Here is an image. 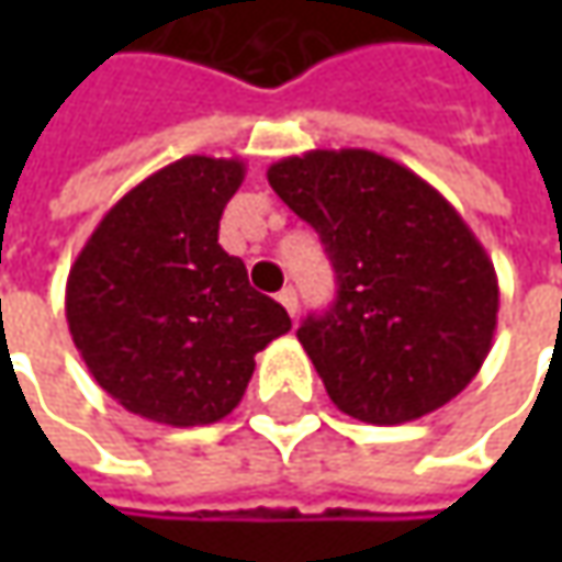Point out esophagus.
<instances>
[{
	"mask_svg": "<svg viewBox=\"0 0 562 562\" xmlns=\"http://www.w3.org/2000/svg\"><path fill=\"white\" fill-rule=\"evenodd\" d=\"M278 303H281L291 315H296V291H293V288H284V291L278 293Z\"/></svg>",
	"mask_w": 562,
	"mask_h": 562,
	"instance_id": "34e87169",
	"label": "esophagus"
}]
</instances>
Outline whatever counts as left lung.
<instances>
[{"label":"left lung","mask_w":562,"mask_h":562,"mask_svg":"<svg viewBox=\"0 0 562 562\" xmlns=\"http://www.w3.org/2000/svg\"><path fill=\"white\" fill-rule=\"evenodd\" d=\"M269 184L335 266V306L306 315L296 337L337 409L400 425L457 397L485 362L501 306L494 262L460 212L369 149L281 159Z\"/></svg>","instance_id":"left-lung-1"}]
</instances>
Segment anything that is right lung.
Returning a JSON list of instances; mask_svg holds the SVG:
<instances>
[{
	"label": "right lung",
	"mask_w": 562,
	"mask_h": 562,
	"mask_svg": "<svg viewBox=\"0 0 562 562\" xmlns=\"http://www.w3.org/2000/svg\"><path fill=\"white\" fill-rule=\"evenodd\" d=\"M240 159L184 156L127 190L77 252L65 315L77 353L134 416L190 428L225 419L256 353L291 315L252 291L247 266L218 244Z\"/></svg>",
	"instance_id": "1"
}]
</instances>
